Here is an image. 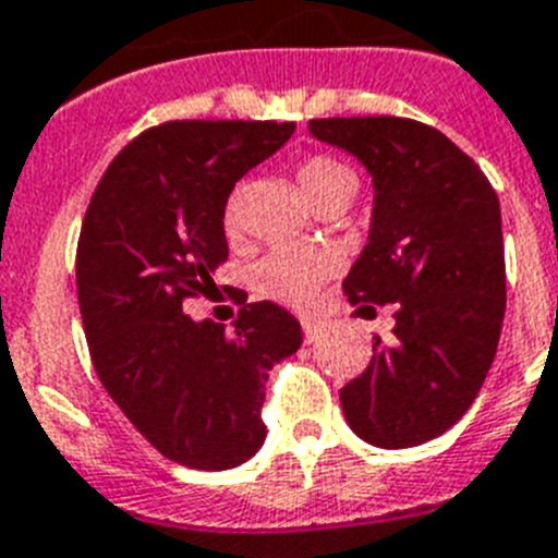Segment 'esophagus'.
Instances as JSON below:
<instances>
[{"instance_id": "obj_1", "label": "esophagus", "mask_w": 558, "mask_h": 558, "mask_svg": "<svg viewBox=\"0 0 558 558\" xmlns=\"http://www.w3.org/2000/svg\"><path fill=\"white\" fill-rule=\"evenodd\" d=\"M323 331H326V323L317 320V317H306V320H303V335H306V343H315Z\"/></svg>"}]
</instances>
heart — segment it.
<instances>
[{"instance_id":"heart-1","label":"heart","mask_w":558,"mask_h":558,"mask_svg":"<svg viewBox=\"0 0 558 558\" xmlns=\"http://www.w3.org/2000/svg\"><path fill=\"white\" fill-rule=\"evenodd\" d=\"M340 181H354L349 172V167H343L335 158L315 156L306 158V161L298 167V184H301L303 195L308 201H317L323 192H329L331 186H337ZM227 229H235L238 213L235 204L227 207ZM331 257L323 255V252L312 250H278L271 252L269 257L260 260L257 266V289L269 298H278L283 303H292V306H303L315 298L317 287L323 280L329 278L331 271Z\"/></svg>"}]
</instances>
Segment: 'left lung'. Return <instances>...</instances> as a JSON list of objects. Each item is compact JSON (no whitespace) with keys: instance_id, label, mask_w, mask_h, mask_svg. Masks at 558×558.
<instances>
[{"instance_id":"left-lung-1","label":"left lung","mask_w":558,"mask_h":558,"mask_svg":"<svg viewBox=\"0 0 558 558\" xmlns=\"http://www.w3.org/2000/svg\"><path fill=\"white\" fill-rule=\"evenodd\" d=\"M372 178L368 241L345 275L351 303L397 308L368 368L340 388L345 423L377 448L446 434L480 395L505 317V243L488 178L439 130L395 116L308 121Z\"/></svg>"}]
</instances>
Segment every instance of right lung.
<instances>
[{"label": "right lung", "instance_id": "add662e5", "mask_svg": "<svg viewBox=\"0 0 558 558\" xmlns=\"http://www.w3.org/2000/svg\"><path fill=\"white\" fill-rule=\"evenodd\" d=\"M292 133V121H167L112 158L84 215L76 292L93 366L178 465L227 471L252 460L266 439L269 372L303 343L301 320L271 301L246 303L229 335L184 312L227 260L235 184Z\"/></svg>", "mask_w": 558, "mask_h": 558}]
</instances>
